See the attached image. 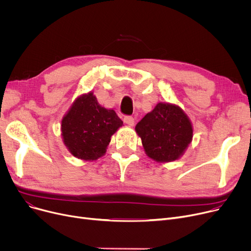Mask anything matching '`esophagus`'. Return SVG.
I'll return each instance as SVG.
<instances>
[{
  "label": "esophagus",
  "mask_w": 251,
  "mask_h": 251,
  "mask_svg": "<svg viewBox=\"0 0 251 251\" xmlns=\"http://www.w3.org/2000/svg\"><path fill=\"white\" fill-rule=\"evenodd\" d=\"M124 122L129 125V126H133L134 125V118L131 117V116H126L124 118Z\"/></svg>",
  "instance_id": "34e87169"
}]
</instances>
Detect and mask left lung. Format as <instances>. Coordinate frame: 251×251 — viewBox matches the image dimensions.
<instances>
[{
  "instance_id": "left-lung-1",
  "label": "left lung",
  "mask_w": 251,
  "mask_h": 251,
  "mask_svg": "<svg viewBox=\"0 0 251 251\" xmlns=\"http://www.w3.org/2000/svg\"><path fill=\"white\" fill-rule=\"evenodd\" d=\"M147 155L157 163H169L185 152L192 141L193 127L177 104L156 103L135 126Z\"/></svg>"
}]
</instances>
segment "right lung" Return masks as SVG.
<instances>
[{
	"instance_id": "1",
	"label": "right lung",
	"mask_w": 251,
	"mask_h": 251,
	"mask_svg": "<svg viewBox=\"0 0 251 251\" xmlns=\"http://www.w3.org/2000/svg\"><path fill=\"white\" fill-rule=\"evenodd\" d=\"M123 121L99 103L94 92L79 96L61 122L63 142L77 159L96 161L107 151L112 135Z\"/></svg>"
}]
</instances>
